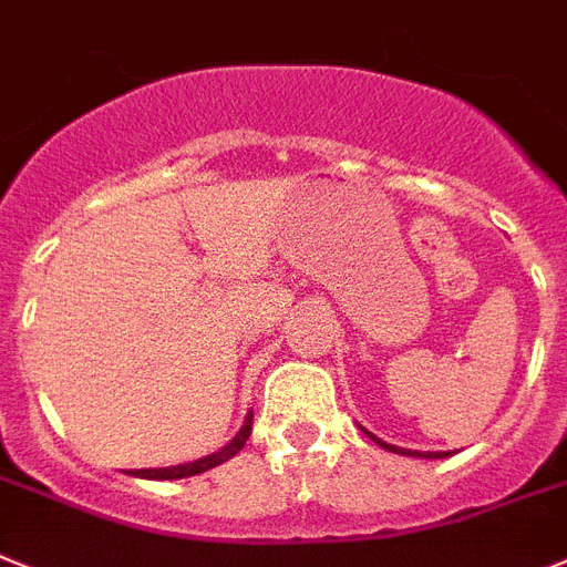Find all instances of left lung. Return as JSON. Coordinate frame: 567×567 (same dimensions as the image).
<instances>
[{"mask_svg":"<svg viewBox=\"0 0 567 567\" xmlns=\"http://www.w3.org/2000/svg\"><path fill=\"white\" fill-rule=\"evenodd\" d=\"M365 433H368V436H371L373 442H377V445H382V447H385V451H393V454H402V456H422V460H442V456H451V454H445V451H427V454H420V451H408V447L388 445V442L377 440V436H373L371 431H365Z\"/></svg>","mask_w":567,"mask_h":567,"instance_id":"obj_1","label":"left lung"}]
</instances>
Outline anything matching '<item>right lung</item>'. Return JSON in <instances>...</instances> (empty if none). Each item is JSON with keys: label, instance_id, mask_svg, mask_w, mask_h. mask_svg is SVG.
I'll use <instances>...</instances> for the list:
<instances>
[{"label": "right lung", "instance_id": "right-lung-1", "mask_svg": "<svg viewBox=\"0 0 567 567\" xmlns=\"http://www.w3.org/2000/svg\"><path fill=\"white\" fill-rule=\"evenodd\" d=\"M250 425H254V413H248V420H245L243 431L236 433V436L228 442V445L219 447L216 454L202 456V460L188 462V465L142 467V471H134V476H140V480H182V476H196V474H202V471H210V467L223 465V462H228L230 456H236V454H239V451H243L245 442H248V436H250Z\"/></svg>", "mask_w": 567, "mask_h": 567}]
</instances>
